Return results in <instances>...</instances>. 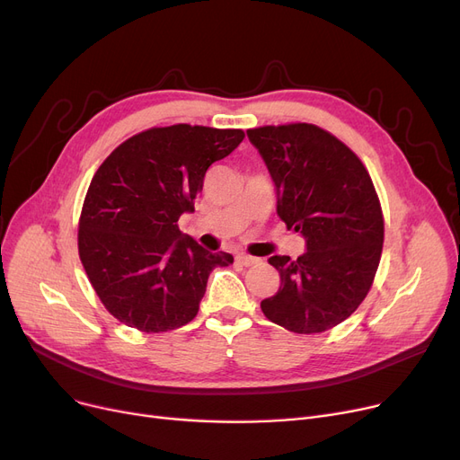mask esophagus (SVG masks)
<instances>
[{
	"instance_id": "obj_1",
	"label": "esophagus",
	"mask_w": 460,
	"mask_h": 460,
	"mask_svg": "<svg viewBox=\"0 0 460 460\" xmlns=\"http://www.w3.org/2000/svg\"><path fill=\"white\" fill-rule=\"evenodd\" d=\"M236 262L243 264V267H250V264L257 262V257L248 255V253H238V255H236Z\"/></svg>"
}]
</instances>
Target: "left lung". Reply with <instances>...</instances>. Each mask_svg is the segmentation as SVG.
<instances>
[{
	"instance_id": "obj_1",
	"label": "left lung",
	"mask_w": 460,
	"mask_h": 460,
	"mask_svg": "<svg viewBox=\"0 0 460 460\" xmlns=\"http://www.w3.org/2000/svg\"><path fill=\"white\" fill-rule=\"evenodd\" d=\"M248 137L278 188V216L307 244L298 259H269L281 285L261 309L288 332L332 330L364 302L382 255L384 216L369 172L317 125L259 127Z\"/></svg>"
}]
</instances>
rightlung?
I'll use <instances>...</instances> for the list:
<instances>
[{
	"mask_svg": "<svg viewBox=\"0 0 460 460\" xmlns=\"http://www.w3.org/2000/svg\"><path fill=\"white\" fill-rule=\"evenodd\" d=\"M244 130L155 127L96 169L78 224L85 274L111 315L145 333L181 328L198 315L207 279L233 255L207 252L179 231L207 169L231 155Z\"/></svg>",
	"mask_w": 460,
	"mask_h": 460,
	"instance_id": "right-lung-1",
	"label": "right lung"
}]
</instances>
